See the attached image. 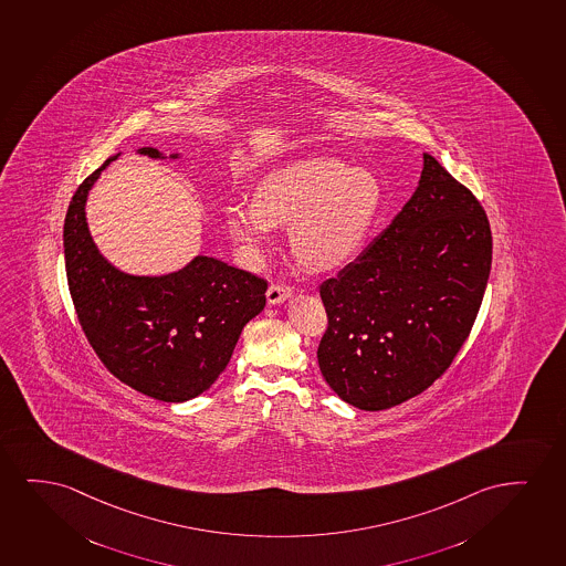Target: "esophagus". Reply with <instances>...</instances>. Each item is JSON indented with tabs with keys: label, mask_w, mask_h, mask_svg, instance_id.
Instances as JSON below:
<instances>
[{
	"label": "esophagus",
	"mask_w": 566,
	"mask_h": 566,
	"mask_svg": "<svg viewBox=\"0 0 566 566\" xmlns=\"http://www.w3.org/2000/svg\"><path fill=\"white\" fill-rule=\"evenodd\" d=\"M292 295V287L287 284H271L266 290V300L272 305H279V303L286 302L287 297Z\"/></svg>",
	"instance_id": "1"
}]
</instances>
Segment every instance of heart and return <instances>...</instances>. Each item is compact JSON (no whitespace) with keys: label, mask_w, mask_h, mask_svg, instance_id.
Listing matches in <instances>:
<instances>
[{"label":"heart","mask_w":566,"mask_h":566,"mask_svg":"<svg viewBox=\"0 0 566 566\" xmlns=\"http://www.w3.org/2000/svg\"><path fill=\"white\" fill-rule=\"evenodd\" d=\"M382 206V186L368 170L338 159L294 163L263 178L255 201L228 206V232L259 251L276 224L290 227L294 253L308 269L328 271L360 250Z\"/></svg>","instance_id":"b5f03b06"}]
</instances>
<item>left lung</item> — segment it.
Returning a JSON list of instances; mask_svg holds the SVG:
<instances>
[{
  "label": "left lung",
  "instance_id": "8db88e82",
  "mask_svg": "<svg viewBox=\"0 0 566 566\" xmlns=\"http://www.w3.org/2000/svg\"><path fill=\"white\" fill-rule=\"evenodd\" d=\"M419 188L382 234L321 284L318 367L345 403L382 411L440 378L469 338L492 269L476 196L422 155Z\"/></svg>",
  "mask_w": 566,
  "mask_h": 566
}]
</instances>
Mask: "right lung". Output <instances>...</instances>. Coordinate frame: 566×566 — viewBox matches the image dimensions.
Returning <instances> with one entry per match:
<instances>
[{
	"label": "right lung",
	"instance_id": "1",
	"mask_svg": "<svg viewBox=\"0 0 566 566\" xmlns=\"http://www.w3.org/2000/svg\"><path fill=\"white\" fill-rule=\"evenodd\" d=\"M140 154L161 157L154 147ZM177 157V155H172ZM109 157L74 191L63 224L69 292L82 332L111 375L167 403L213 386L243 326L263 311L266 280L196 258L167 276H130L97 253L84 206Z\"/></svg>",
	"mask_w": 566,
	"mask_h": 566
}]
</instances>
